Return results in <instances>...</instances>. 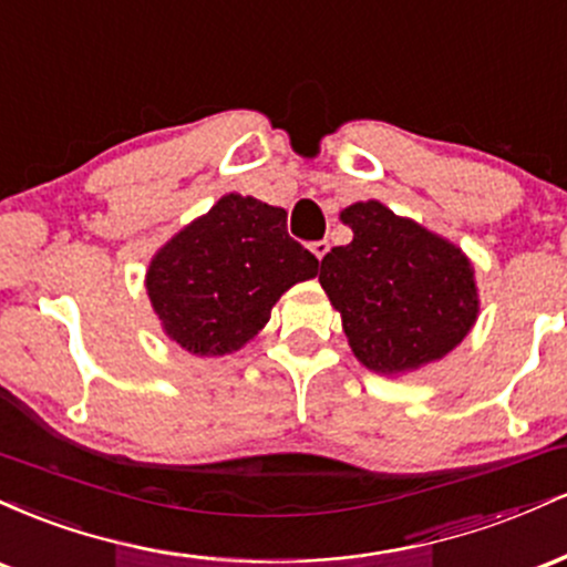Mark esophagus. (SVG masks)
<instances>
[{
    "mask_svg": "<svg viewBox=\"0 0 567 567\" xmlns=\"http://www.w3.org/2000/svg\"><path fill=\"white\" fill-rule=\"evenodd\" d=\"M328 250H330L328 239H320V243H311V252H315V256H317V261H322V258L328 256Z\"/></svg>",
    "mask_w": 567,
    "mask_h": 567,
    "instance_id": "obj_1",
    "label": "esophagus"
}]
</instances>
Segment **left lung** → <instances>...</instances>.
I'll return each instance as SVG.
<instances>
[{
    "label": "left lung",
    "instance_id": "8db88e82",
    "mask_svg": "<svg viewBox=\"0 0 567 567\" xmlns=\"http://www.w3.org/2000/svg\"><path fill=\"white\" fill-rule=\"evenodd\" d=\"M341 220L354 239L322 258L320 285L357 360L405 375L451 354L480 315L466 252L379 199L343 207Z\"/></svg>",
    "mask_w": 567,
    "mask_h": 567
}]
</instances>
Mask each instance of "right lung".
I'll return each instance as SVG.
<instances>
[{"label": "right lung", "mask_w": 567, "mask_h": 567, "mask_svg": "<svg viewBox=\"0 0 567 567\" xmlns=\"http://www.w3.org/2000/svg\"><path fill=\"white\" fill-rule=\"evenodd\" d=\"M317 261L288 234V213L224 194L154 252L146 292L162 330L197 357L239 351L269 322L271 306Z\"/></svg>", "instance_id": "add662e5"}]
</instances>
